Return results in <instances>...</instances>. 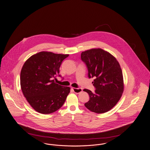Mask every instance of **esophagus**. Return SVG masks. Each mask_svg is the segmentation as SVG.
<instances>
[{
  "mask_svg": "<svg viewBox=\"0 0 150 150\" xmlns=\"http://www.w3.org/2000/svg\"><path fill=\"white\" fill-rule=\"evenodd\" d=\"M72 90L75 93H77V94H79V93L82 92V90L81 88H74V87H73L72 88Z\"/></svg>",
  "mask_w": 150,
  "mask_h": 150,
  "instance_id": "obj_1",
  "label": "esophagus"
}]
</instances>
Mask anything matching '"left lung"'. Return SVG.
<instances>
[{
    "instance_id": "obj_1",
    "label": "left lung",
    "mask_w": 150,
    "mask_h": 150,
    "mask_svg": "<svg viewBox=\"0 0 150 150\" xmlns=\"http://www.w3.org/2000/svg\"><path fill=\"white\" fill-rule=\"evenodd\" d=\"M81 60L86 65L88 78H93L94 93L88 89L89 100L85 104L88 110L96 113L110 110L120 99L124 91L121 68L116 59L101 48H92L81 53Z\"/></svg>"
}]
</instances>
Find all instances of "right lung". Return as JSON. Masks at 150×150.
<instances>
[{
  "label": "right lung",
  "instance_id": "right-lung-1",
  "mask_svg": "<svg viewBox=\"0 0 150 150\" xmlns=\"http://www.w3.org/2000/svg\"><path fill=\"white\" fill-rule=\"evenodd\" d=\"M68 56L42 51L24 63L20 74L21 90L33 108L40 113L47 115L58 110L70 93L69 87L56 83L54 79Z\"/></svg>",
  "mask_w": 150,
  "mask_h": 150
}]
</instances>
